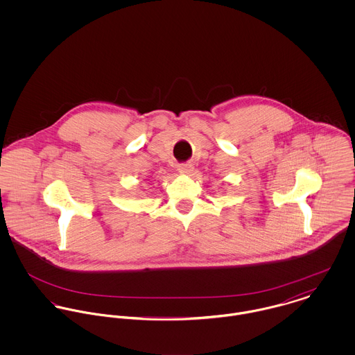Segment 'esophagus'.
I'll list each match as a JSON object with an SVG mask.
<instances>
[{"label": "esophagus", "mask_w": 355, "mask_h": 355, "mask_svg": "<svg viewBox=\"0 0 355 355\" xmlns=\"http://www.w3.org/2000/svg\"><path fill=\"white\" fill-rule=\"evenodd\" d=\"M179 172L182 175H190L193 172V165L191 164H180L179 165Z\"/></svg>", "instance_id": "obj_1"}]
</instances>
